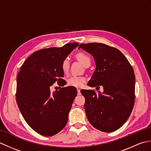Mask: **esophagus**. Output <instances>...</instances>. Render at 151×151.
Returning <instances> with one entry per match:
<instances>
[{
    "label": "esophagus",
    "instance_id": "1",
    "mask_svg": "<svg viewBox=\"0 0 151 151\" xmlns=\"http://www.w3.org/2000/svg\"><path fill=\"white\" fill-rule=\"evenodd\" d=\"M77 89L78 95H81V89H79V88H77V89Z\"/></svg>",
    "mask_w": 151,
    "mask_h": 151
}]
</instances>
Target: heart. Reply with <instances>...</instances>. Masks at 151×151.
Wrapping results in <instances>:
<instances>
[{
    "label": "heart",
    "mask_w": 151,
    "mask_h": 151,
    "mask_svg": "<svg viewBox=\"0 0 151 151\" xmlns=\"http://www.w3.org/2000/svg\"><path fill=\"white\" fill-rule=\"evenodd\" d=\"M76 58H77L80 62H81L83 65L84 67L89 66L91 64V58L88 55L84 52H79L76 55ZM69 60L68 58H65L61 63V69L64 74H67L69 71ZM86 82V79L84 76H75L73 75L70 76L67 79V85L69 86H73L75 88H81L84 84Z\"/></svg>",
    "instance_id": "b5f03b06"
}]
</instances>
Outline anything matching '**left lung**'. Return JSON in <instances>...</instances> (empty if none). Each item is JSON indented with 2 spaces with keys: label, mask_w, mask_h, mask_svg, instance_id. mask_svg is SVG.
<instances>
[{
  "label": "left lung",
  "mask_w": 151,
  "mask_h": 151,
  "mask_svg": "<svg viewBox=\"0 0 151 151\" xmlns=\"http://www.w3.org/2000/svg\"><path fill=\"white\" fill-rule=\"evenodd\" d=\"M93 56L96 69L88 83L91 87L102 86L104 92L82 89L85 111L93 127L111 132L123 126L129 117L135 101V75L123 54L116 48L98 43L81 44ZM96 88V89H97Z\"/></svg>",
  "instance_id": "left-lung-1"
}]
</instances>
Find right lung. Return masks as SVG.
Listing matches in <instances>:
<instances>
[{"instance_id":"1","label":"right lung","mask_w":151,"mask_h":151,"mask_svg":"<svg viewBox=\"0 0 151 151\" xmlns=\"http://www.w3.org/2000/svg\"><path fill=\"white\" fill-rule=\"evenodd\" d=\"M78 45L67 43L36 51L25 60L18 73V107L28 124L41 135H55L67 123L76 89L69 86L51 93L50 88L56 82L58 86L65 85L61 63Z\"/></svg>"}]
</instances>
